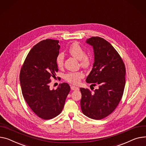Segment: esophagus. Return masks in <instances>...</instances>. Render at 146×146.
<instances>
[{
  "mask_svg": "<svg viewBox=\"0 0 146 146\" xmlns=\"http://www.w3.org/2000/svg\"><path fill=\"white\" fill-rule=\"evenodd\" d=\"M71 89L72 90H79V87H76V86H71Z\"/></svg>",
  "mask_w": 146,
  "mask_h": 146,
  "instance_id": "obj_1",
  "label": "esophagus"
}]
</instances>
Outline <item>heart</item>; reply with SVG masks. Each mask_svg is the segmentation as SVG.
<instances>
[{
  "label": "heart",
  "mask_w": 146,
  "mask_h": 146,
  "mask_svg": "<svg viewBox=\"0 0 146 146\" xmlns=\"http://www.w3.org/2000/svg\"><path fill=\"white\" fill-rule=\"evenodd\" d=\"M68 52L76 59L80 61V64L84 67H89L91 63L90 57L85 54L84 50L82 47L77 42L73 43L68 48ZM64 60V55L62 52L57 54L56 58V63L59 68L63 66ZM84 77V74L82 72H69L64 75L65 80L73 84H78L80 83L82 79Z\"/></svg>",
  "instance_id": "1"
}]
</instances>
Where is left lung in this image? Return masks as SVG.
I'll list each match as a JSON object with an SVG mask.
<instances>
[{"instance_id": "1", "label": "left lung", "mask_w": 146, "mask_h": 146, "mask_svg": "<svg viewBox=\"0 0 146 146\" xmlns=\"http://www.w3.org/2000/svg\"><path fill=\"white\" fill-rule=\"evenodd\" d=\"M86 42L93 47L94 56L92 70L86 81L99 87L94 92L80 88L81 109L88 117L100 120L115 110L122 98L125 68L119 54L104 38L92 37Z\"/></svg>"}]
</instances>
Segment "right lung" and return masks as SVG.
I'll list each match as a JSON object with an SVG mask.
<instances>
[{
    "instance_id": "obj_1",
    "label": "right lung",
    "mask_w": 146,
    "mask_h": 146,
    "mask_svg": "<svg viewBox=\"0 0 146 146\" xmlns=\"http://www.w3.org/2000/svg\"><path fill=\"white\" fill-rule=\"evenodd\" d=\"M59 40L46 39L35 45L28 53L20 73L23 98L38 117L48 120L62 111L70 90L66 83L56 90L50 89V77L58 72L56 58L59 53Z\"/></svg>"
}]
</instances>
